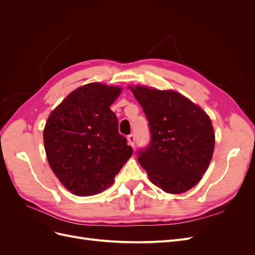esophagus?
Here are the masks:
<instances>
[{
	"mask_svg": "<svg viewBox=\"0 0 255 255\" xmlns=\"http://www.w3.org/2000/svg\"><path fill=\"white\" fill-rule=\"evenodd\" d=\"M128 143H129L130 145L134 146V144H135V135L129 134V135L128 136Z\"/></svg>",
	"mask_w": 255,
	"mask_h": 255,
	"instance_id": "esophagus-1",
	"label": "esophagus"
}]
</instances>
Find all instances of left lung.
Returning <instances> with one entry per match:
<instances>
[{"mask_svg": "<svg viewBox=\"0 0 255 255\" xmlns=\"http://www.w3.org/2000/svg\"><path fill=\"white\" fill-rule=\"evenodd\" d=\"M149 122L151 141L137 152L150 181L182 194L201 180L211 163L215 134L201 107L173 90L128 86Z\"/></svg>", "mask_w": 255, "mask_h": 255, "instance_id": "obj_1", "label": "left lung"}]
</instances>
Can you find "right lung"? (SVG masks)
<instances>
[{
	"instance_id": "add662e5",
	"label": "right lung",
	"mask_w": 255,
	"mask_h": 255,
	"mask_svg": "<svg viewBox=\"0 0 255 255\" xmlns=\"http://www.w3.org/2000/svg\"><path fill=\"white\" fill-rule=\"evenodd\" d=\"M121 88L89 83L69 94L43 129L49 165L60 183L76 196L97 195L110 187L133 153L119 134L110 106Z\"/></svg>"
}]
</instances>
